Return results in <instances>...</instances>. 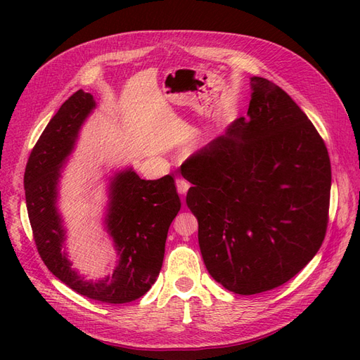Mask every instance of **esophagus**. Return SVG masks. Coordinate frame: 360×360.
I'll return each mask as SVG.
<instances>
[{
  "label": "esophagus",
  "mask_w": 360,
  "mask_h": 360,
  "mask_svg": "<svg viewBox=\"0 0 360 360\" xmlns=\"http://www.w3.org/2000/svg\"><path fill=\"white\" fill-rule=\"evenodd\" d=\"M176 184H177V191H179V193H181V195H184L188 191H189V181L188 180H184V179H177L176 180Z\"/></svg>",
  "instance_id": "1"
}]
</instances>
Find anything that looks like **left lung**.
Returning <instances> with one entry per match:
<instances>
[{
	"instance_id": "1",
	"label": "left lung",
	"mask_w": 360,
	"mask_h": 360,
	"mask_svg": "<svg viewBox=\"0 0 360 360\" xmlns=\"http://www.w3.org/2000/svg\"><path fill=\"white\" fill-rule=\"evenodd\" d=\"M250 89L248 117L181 165L204 264L243 296L285 284L319 252L332 183L328 148L307 114L269 79L254 76Z\"/></svg>"
}]
</instances>
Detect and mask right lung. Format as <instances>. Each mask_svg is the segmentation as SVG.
Masks as SVG:
<instances>
[{
	"mask_svg": "<svg viewBox=\"0 0 360 360\" xmlns=\"http://www.w3.org/2000/svg\"><path fill=\"white\" fill-rule=\"evenodd\" d=\"M96 102L78 90L51 118L27 162L24 188L32 236L43 263L73 291L105 303H127L151 288L159 275L168 228L181 202L171 174L143 180L132 169L117 172L110 184L105 217L112 237L118 264L101 281H85L63 250L66 231L57 209L61 167L72 153L78 132Z\"/></svg>",
	"mask_w": 360,
	"mask_h": 360,
	"instance_id": "1",
	"label": "right lung"
}]
</instances>
